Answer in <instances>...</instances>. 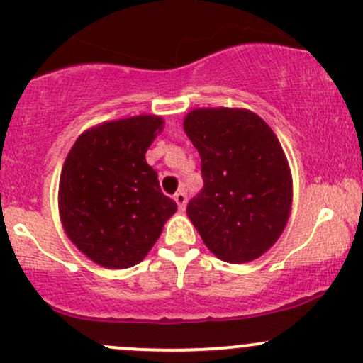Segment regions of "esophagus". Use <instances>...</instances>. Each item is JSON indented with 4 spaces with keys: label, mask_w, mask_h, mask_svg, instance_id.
Returning a JSON list of instances; mask_svg holds the SVG:
<instances>
[{
    "label": "esophagus",
    "mask_w": 363,
    "mask_h": 363,
    "mask_svg": "<svg viewBox=\"0 0 363 363\" xmlns=\"http://www.w3.org/2000/svg\"><path fill=\"white\" fill-rule=\"evenodd\" d=\"M174 199H176L179 209H184V208H186V204H187V194H186L184 189L177 191V193L174 194Z\"/></svg>",
    "instance_id": "esophagus-1"
}]
</instances>
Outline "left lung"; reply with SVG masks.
Returning a JSON list of instances; mask_svg holds the SVG:
<instances>
[{
  "instance_id": "obj_1",
  "label": "left lung",
  "mask_w": 363,
  "mask_h": 363,
  "mask_svg": "<svg viewBox=\"0 0 363 363\" xmlns=\"http://www.w3.org/2000/svg\"><path fill=\"white\" fill-rule=\"evenodd\" d=\"M184 130L199 152L204 182L187 216L218 259H257L289 220L292 181L277 137L260 116L237 108L191 111Z\"/></svg>"
}]
</instances>
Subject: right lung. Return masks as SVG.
<instances>
[{
    "label": "right lung",
    "mask_w": 363,
    "mask_h": 363,
    "mask_svg": "<svg viewBox=\"0 0 363 363\" xmlns=\"http://www.w3.org/2000/svg\"><path fill=\"white\" fill-rule=\"evenodd\" d=\"M162 125L152 115L106 121L82 133L65 159L60 220L74 245L103 267L140 264L176 213L145 160Z\"/></svg>",
    "instance_id": "right-lung-1"
}]
</instances>
